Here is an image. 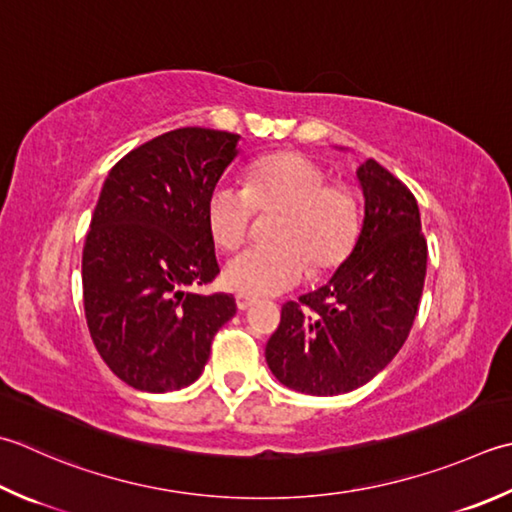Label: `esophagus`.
<instances>
[{
    "label": "esophagus",
    "mask_w": 512,
    "mask_h": 512,
    "mask_svg": "<svg viewBox=\"0 0 512 512\" xmlns=\"http://www.w3.org/2000/svg\"><path fill=\"white\" fill-rule=\"evenodd\" d=\"M255 302H257L255 297H248V295H242V293H239V295L235 297V304H237L239 310H248Z\"/></svg>",
    "instance_id": "esophagus-1"
}]
</instances>
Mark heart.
<instances>
[{
    "label": "heart",
    "mask_w": 512,
    "mask_h": 512,
    "mask_svg": "<svg viewBox=\"0 0 512 512\" xmlns=\"http://www.w3.org/2000/svg\"><path fill=\"white\" fill-rule=\"evenodd\" d=\"M253 210L270 215L266 248L230 259L224 282L242 295L266 297L297 286L306 275H326L344 262L355 244L359 210L350 188L326 182L313 159L275 153L248 168L244 190L219 184L206 199V226L213 242L235 250L253 222Z\"/></svg>",
    "instance_id": "heart-1"
}]
</instances>
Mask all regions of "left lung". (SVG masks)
Instances as JSON below:
<instances>
[{
    "instance_id": "8db88e82",
    "label": "left lung",
    "mask_w": 512,
    "mask_h": 512,
    "mask_svg": "<svg viewBox=\"0 0 512 512\" xmlns=\"http://www.w3.org/2000/svg\"><path fill=\"white\" fill-rule=\"evenodd\" d=\"M364 222L328 282L288 302L266 344L284 386L330 397L368 384L413 328L426 277V239L417 199L375 159L357 168Z\"/></svg>"
}]
</instances>
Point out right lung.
Returning a JSON list of instances; mask_svg holds the SVG:
<instances>
[{"instance_id":"1","label":"right lung","mask_w":512,"mask_h":512,"mask_svg":"<svg viewBox=\"0 0 512 512\" xmlns=\"http://www.w3.org/2000/svg\"><path fill=\"white\" fill-rule=\"evenodd\" d=\"M237 144L226 130H170L119 159L99 193L82 255L86 324L106 366L144 393L193 384L237 310L233 295L190 290L219 273L206 199Z\"/></svg>"}]
</instances>
